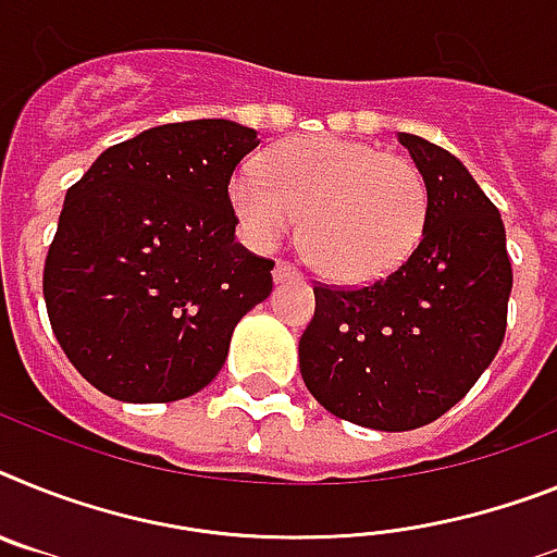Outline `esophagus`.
Listing matches in <instances>:
<instances>
[{
	"label": "esophagus",
	"mask_w": 557,
	"mask_h": 557,
	"mask_svg": "<svg viewBox=\"0 0 557 557\" xmlns=\"http://www.w3.org/2000/svg\"><path fill=\"white\" fill-rule=\"evenodd\" d=\"M300 277V271L294 269L292 263H286V260H280L277 265H274V280H277V283H283V280H297Z\"/></svg>",
	"instance_id": "1"
}]
</instances>
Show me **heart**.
<instances>
[{
    "label": "heart",
    "mask_w": 557,
    "mask_h": 557,
    "mask_svg": "<svg viewBox=\"0 0 557 557\" xmlns=\"http://www.w3.org/2000/svg\"><path fill=\"white\" fill-rule=\"evenodd\" d=\"M228 198L257 249H271L302 218L320 269L339 283L394 274L428 223V184L408 158L343 138H302L240 170Z\"/></svg>",
    "instance_id": "1"
}]
</instances>
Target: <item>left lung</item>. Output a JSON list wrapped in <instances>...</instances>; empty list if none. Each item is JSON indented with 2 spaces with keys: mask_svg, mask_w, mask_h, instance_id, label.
I'll list each match as a JSON object with an SVG mask.
<instances>
[{
  "mask_svg": "<svg viewBox=\"0 0 557 557\" xmlns=\"http://www.w3.org/2000/svg\"><path fill=\"white\" fill-rule=\"evenodd\" d=\"M428 184L413 255L368 286H314L300 373L322 408L373 430H413L475 385L507 331L512 265L502 214L465 163L399 133Z\"/></svg>",
  "mask_w": 557,
  "mask_h": 557,
  "instance_id": "1",
  "label": "left lung"
}]
</instances>
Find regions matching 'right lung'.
Returning <instances> with one entry per match:
<instances>
[{
  "label": "right lung",
  "mask_w": 557,
  "mask_h": 557,
  "mask_svg": "<svg viewBox=\"0 0 557 557\" xmlns=\"http://www.w3.org/2000/svg\"><path fill=\"white\" fill-rule=\"evenodd\" d=\"M260 138L235 121L144 129L67 189L45 260L50 329L84 380L121 401L198 394L226 362L274 260L235 240L228 181Z\"/></svg>",
  "instance_id": "right-lung-1"
}]
</instances>
